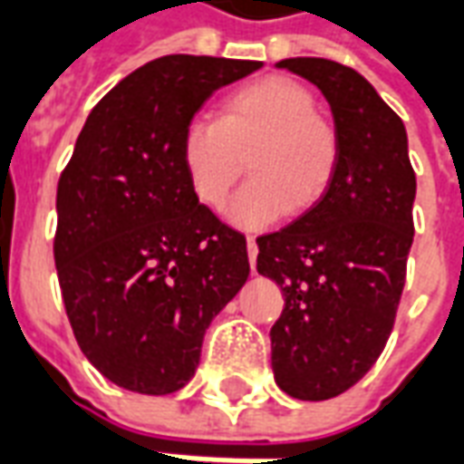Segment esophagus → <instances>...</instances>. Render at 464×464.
<instances>
[{"label": "esophagus", "instance_id": "esophagus-1", "mask_svg": "<svg viewBox=\"0 0 464 464\" xmlns=\"http://www.w3.org/2000/svg\"><path fill=\"white\" fill-rule=\"evenodd\" d=\"M246 248H248V261H251V268H253L256 256H258V246H256V238H253V236H248V238H246Z\"/></svg>", "mask_w": 464, "mask_h": 464}]
</instances>
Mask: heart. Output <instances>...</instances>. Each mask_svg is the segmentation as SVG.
Returning a JSON list of instances; mask_svg holds the SVG:
<instances>
[{
    "label": "heart",
    "mask_w": 464,
    "mask_h": 464,
    "mask_svg": "<svg viewBox=\"0 0 464 464\" xmlns=\"http://www.w3.org/2000/svg\"><path fill=\"white\" fill-rule=\"evenodd\" d=\"M248 156L251 181L226 208L241 228H266L288 211H305L328 191L341 139L315 114V96L288 76H263L226 96L218 119L196 116L181 133V163L191 191L221 208Z\"/></svg>",
    "instance_id": "heart-1"
}]
</instances>
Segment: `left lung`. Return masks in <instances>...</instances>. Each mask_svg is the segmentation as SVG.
<instances>
[{"label": "left lung", "instance_id": "obj_1", "mask_svg": "<svg viewBox=\"0 0 464 464\" xmlns=\"http://www.w3.org/2000/svg\"><path fill=\"white\" fill-rule=\"evenodd\" d=\"M276 66L321 89L341 139L321 201L256 241V268L285 298L271 328L273 378L315 402L353 388L388 343L415 233V171L405 126L365 76L315 56Z\"/></svg>", "mask_w": 464, "mask_h": 464}]
</instances>
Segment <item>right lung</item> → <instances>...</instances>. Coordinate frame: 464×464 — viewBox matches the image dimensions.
<instances>
[{"instance_id": "1", "label": "right lung", "mask_w": 464, "mask_h": 464, "mask_svg": "<svg viewBox=\"0 0 464 464\" xmlns=\"http://www.w3.org/2000/svg\"><path fill=\"white\" fill-rule=\"evenodd\" d=\"M263 62L171 54L92 109L56 188L54 263L89 362L141 395L181 390L206 328L248 281L246 236L191 191L181 133L208 96Z\"/></svg>"}]
</instances>
